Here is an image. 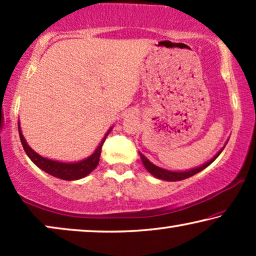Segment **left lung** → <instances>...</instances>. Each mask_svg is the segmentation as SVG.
<instances>
[{"label": "left lung", "instance_id": "obj_1", "mask_svg": "<svg viewBox=\"0 0 256 256\" xmlns=\"http://www.w3.org/2000/svg\"><path fill=\"white\" fill-rule=\"evenodd\" d=\"M227 144V142H226ZM225 144V146H226ZM225 146H222V149L219 150L218 152L214 156L212 157L211 160H208V162L202 164L200 166H197V168H194V169H190V170H185V171H171V170H166V169H163V168H160L155 166V164L150 162V160L146 158V157L143 155V154L140 152V157H141V160L143 163V166H144V168L146 169V171L148 172H150L152 174L154 177L158 178V180H168V182H177V180H186V178L194 176V174L200 172L202 170H204L205 168H208L210 164H211L212 162H214V160L218 157L220 154H222V152L224 150V148H225Z\"/></svg>", "mask_w": 256, "mask_h": 256}]
</instances>
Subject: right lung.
<instances>
[{
	"label": "right lung",
	"instance_id": "add662e5",
	"mask_svg": "<svg viewBox=\"0 0 256 256\" xmlns=\"http://www.w3.org/2000/svg\"><path fill=\"white\" fill-rule=\"evenodd\" d=\"M113 127H110L108 129V132H106V135L104 136V138L101 140V142L99 143V146H96V149L94 150V152L92 155L87 157V158H84L82 160H78V162H59V160H50L46 158V157L40 156V154H37L34 150L29 146L28 144L26 138L22 134V130H20V126L18 122V132H20V142H22L23 149L28 157L32 160V162L36 164V166L42 169L45 172H48L51 176L60 178V180H80V178L86 177L87 174H90L92 171L96 169L99 164V160H100V154H101V148H102V144L104 142V140L110 134Z\"/></svg>",
	"mask_w": 256,
	"mask_h": 256
}]
</instances>
